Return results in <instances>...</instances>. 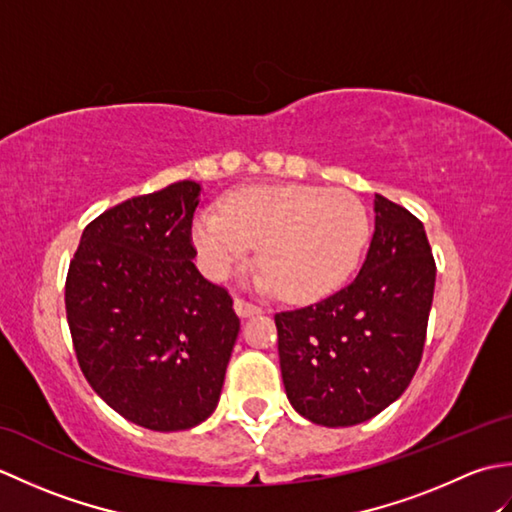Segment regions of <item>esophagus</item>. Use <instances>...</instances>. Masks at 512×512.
<instances>
[{"label": "esophagus", "mask_w": 512, "mask_h": 512, "mask_svg": "<svg viewBox=\"0 0 512 512\" xmlns=\"http://www.w3.org/2000/svg\"><path fill=\"white\" fill-rule=\"evenodd\" d=\"M233 306H235V312H237L242 319L253 317V314H262V308L255 306V303H250V301L242 299V297H235Z\"/></svg>", "instance_id": "1"}]
</instances>
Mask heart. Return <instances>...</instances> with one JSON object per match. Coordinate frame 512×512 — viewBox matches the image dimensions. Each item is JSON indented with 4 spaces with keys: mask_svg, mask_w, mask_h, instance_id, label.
<instances>
[{
    "mask_svg": "<svg viewBox=\"0 0 512 512\" xmlns=\"http://www.w3.org/2000/svg\"><path fill=\"white\" fill-rule=\"evenodd\" d=\"M369 215L354 193L286 184L228 195L224 209H202L193 244L202 268L222 279L259 246V286L292 301H317L352 277L369 242Z\"/></svg>",
    "mask_w": 512,
    "mask_h": 512,
    "instance_id": "b5f03b06",
    "label": "heart"
}]
</instances>
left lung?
Listing matches in <instances>:
<instances>
[{
    "label": "left lung",
    "instance_id": "obj_1",
    "mask_svg": "<svg viewBox=\"0 0 512 512\" xmlns=\"http://www.w3.org/2000/svg\"><path fill=\"white\" fill-rule=\"evenodd\" d=\"M374 235L350 286L275 314L286 396L303 418L352 427L402 396L420 365L436 288L424 226L376 193Z\"/></svg>",
    "mask_w": 512,
    "mask_h": 512
}]
</instances>
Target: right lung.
I'll use <instances>...</instances> for the list:
<instances>
[{
  "mask_svg": "<svg viewBox=\"0 0 512 512\" xmlns=\"http://www.w3.org/2000/svg\"><path fill=\"white\" fill-rule=\"evenodd\" d=\"M193 180L116 204L85 226L65 279L83 376L107 405L151 431L211 416L239 332L233 299L195 268Z\"/></svg>",
  "mask_w": 512,
  "mask_h": 512,
  "instance_id": "right-lung-1",
  "label": "right lung"
}]
</instances>
